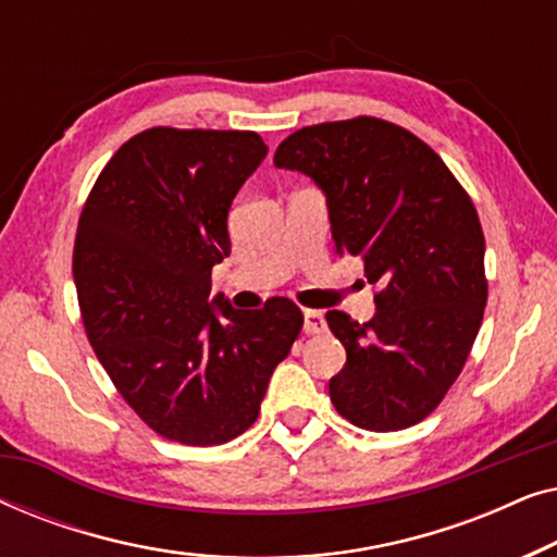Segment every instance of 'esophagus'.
Segmentation results:
<instances>
[{
	"label": "esophagus",
	"mask_w": 557,
	"mask_h": 557,
	"mask_svg": "<svg viewBox=\"0 0 557 557\" xmlns=\"http://www.w3.org/2000/svg\"><path fill=\"white\" fill-rule=\"evenodd\" d=\"M324 330V314L317 309H304V332L319 334Z\"/></svg>",
	"instance_id": "obj_1"
}]
</instances>
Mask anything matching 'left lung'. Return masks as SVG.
Instances as JSON below:
<instances>
[{"mask_svg": "<svg viewBox=\"0 0 557 557\" xmlns=\"http://www.w3.org/2000/svg\"><path fill=\"white\" fill-rule=\"evenodd\" d=\"M273 164L324 189L334 253L360 258L377 286L370 322L326 311L347 349L330 380L334 408L364 431L421 423L456 383L484 319L474 202L429 144L375 116L304 126Z\"/></svg>", "mask_w": 557, "mask_h": 557, "instance_id": "left-lung-1", "label": "left lung"}]
</instances>
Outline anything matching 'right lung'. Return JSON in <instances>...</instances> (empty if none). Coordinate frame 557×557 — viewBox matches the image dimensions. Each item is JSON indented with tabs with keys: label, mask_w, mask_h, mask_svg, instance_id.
Listing matches in <instances>:
<instances>
[{
	"label": "right lung",
	"mask_w": 557,
	"mask_h": 557,
	"mask_svg": "<svg viewBox=\"0 0 557 557\" xmlns=\"http://www.w3.org/2000/svg\"><path fill=\"white\" fill-rule=\"evenodd\" d=\"M265 147L256 132L154 126L109 159L83 205L73 278L98 362L162 438L225 444L256 423L304 314L273 296L208 301L231 253L227 210Z\"/></svg>",
	"instance_id": "1"
}]
</instances>
